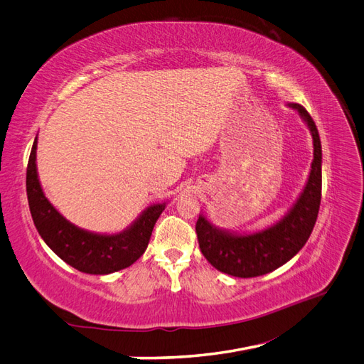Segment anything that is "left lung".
<instances>
[{"mask_svg":"<svg viewBox=\"0 0 364 364\" xmlns=\"http://www.w3.org/2000/svg\"><path fill=\"white\" fill-rule=\"evenodd\" d=\"M313 135L314 159L305 190L278 225L253 235H232L209 225L205 217L196 223L203 257L213 266L238 278L261 277L291 259L310 238L322 199V146L311 115L301 105H291Z\"/></svg>","mask_w":364,"mask_h":364,"instance_id":"1","label":"left lung"}]
</instances>
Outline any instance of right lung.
Masks as SVG:
<instances>
[{"label":"right lung","mask_w":364,"mask_h":364,"mask_svg":"<svg viewBox=\"0 0 364 364\" xmlns=\"http://www.w3.org/2000/svg\"><path fill=\"white\" fill-rule=\"evenodd\" d=\"M35 139L27 165V197L39 235L71 267L83 273L106 274L132 266L146 252L153 226L165 205H153L127 230L117 235H98L65 220L43 196L36 171Z\"/></svg>","instance_id":"1"}]
</instances>
